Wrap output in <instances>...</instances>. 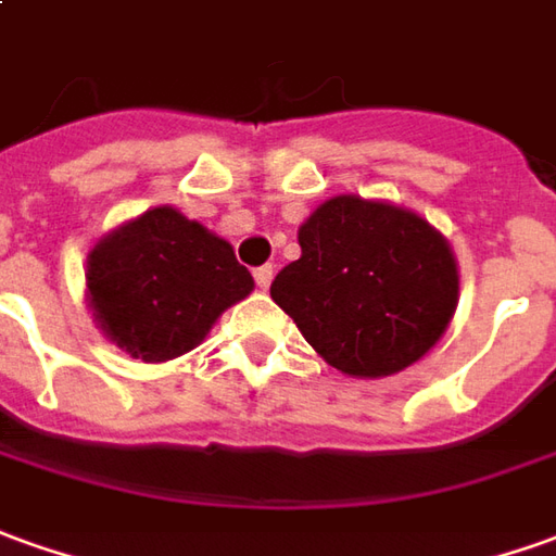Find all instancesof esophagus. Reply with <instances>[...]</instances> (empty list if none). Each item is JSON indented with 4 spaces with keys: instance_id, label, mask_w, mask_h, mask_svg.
<instances>
[{
    "instance_id": "1",
    "label": "esophagus",
    "mask_w": 556,
    "mask_h": 556,
    "mask_svg": "<svg viewBox=\"0 0 556 556\" xmlns=\"http://www.w3.org/2000/svg\"><path fill=\"white\" fill-rule=\"evenodd\" d=\"M271 278H275V271H271V266H260V269H254L256 287H263V290H266V287L271 285Z\"/></svg>"
}]
</instances>
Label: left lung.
Masks as SVG:
<instances>
[{"mask_svg":"<svg viewBox=\"0 0 556 556\" xmlns=\"http://www.w3.org/2000/svg\"><path fill=\"white\" fill-rule=\"evenodd\" d=\"M300 248L269 293L339 372H402L454 317L457 260L445 236L408 208L332 197L300 227Z\"/></svg>","mask_w":556,"mask_h":556,"instance_id":"obj_1","label":"left lung"}]
</instances>
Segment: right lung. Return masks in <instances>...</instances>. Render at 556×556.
Instances as JSON below:
<instances>
[{
  "instance_id": "obj_1",
  "label": "right lung",
  "mask_w": 556,
  "mask_h": 556,
  "mask_svg": "<svg viewBox=\"0 0 556 556\" xmlns=\"http://www.w3.org/2000/svg\"><path fill=\"white\" fill-rule=\"evenodd\" d=\"M254 290L229 241L160 205L99 239L87 302L99 329L144 363L193 351L214 320Z\"/></svg>"
}]
</instances>
